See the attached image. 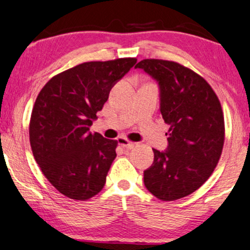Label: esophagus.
I'll use <instances>...</instances> for the list:
<instances>
[{
  "label": "esophagus",
  "mask_w": 250,
  "mask_h": 250,
  "mask_svg": "<svg viewBox=\"0 0 250 250\" xmlns=\"http://www.w3.org/2000/svg\"><path fill=\"white\" fill-rule=\"evenodd\" d=\"M119 143L122 146L123 148H125V149H133L135 147V145H136L135 142L129 141V140L125 139V137H120Z\"/></svg>",
  "instance_id": "34e87169"
}]
</instances>
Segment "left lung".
I'll return each mask as SVG.
<instances>
[{"mask_svg": "<svg viewBox=\"0 0 250 250\" xmlns=\"http://www.w3.org/2000/svg\"><path fill=\"white\" fill-rule=\"evenodd\" d=\"M135 68L159 81L160 110L169 125L168 149H153L145 186L161 201L182 199L197 190L219 163L225 143L220 100L202 76L177 62L146 59Z\"/></svg>", "mask_w": 250, "mask_h": 250, "instance_id": "obj_1", "label": "left lung"}]
</instances>
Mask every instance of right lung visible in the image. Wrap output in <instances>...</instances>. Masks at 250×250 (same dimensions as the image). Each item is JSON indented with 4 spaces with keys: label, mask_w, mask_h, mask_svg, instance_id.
I'll return each mask as SVG.
<instances>
[{
    "label": "right lung",
    "mask_w": 250,
    "mask_h": 250,
    "mask_svg": "<svg viewBox=\"0 0 250 250\" xmlns=\"http://www.w3.org/2000/svg\"><path fill=\"white\" fill-rule=\"evenodd\" d=\"M136 61L125 57L81 63L51 77L37 95L30 147L43 175L64 196L87 201L104 187L117 141L89 128L113 85Z\"/></svg>",
    "instance_id": "obj_1"
}]
</instances>
